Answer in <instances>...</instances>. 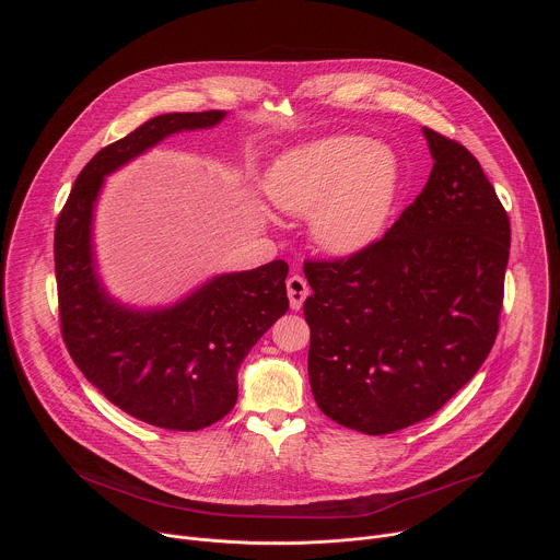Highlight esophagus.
<instances>
[{"instance_id":"esophagus-1","label":"esophagus","mask_w":560,"mask_h":560,"mask_svg":"<svg viewBox=\"0 0 560 560\" xmlns=\"http://www.w3.org/2000/svg\"><path fill=\"white\" fill-rule=\"evenodd\" d=\"M285 288H288L290 307H292V310H301L303 301H305V299H307V294H310V285H307V281H305L303 277L294 275V277H290V279L285 281Z\"/></svg>"}]
</instances>
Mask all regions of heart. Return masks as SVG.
I'll return each mask as SVG.
<instances>
[{"instance_id": "heart-1", "label": "heart", "mask_w": 560, "mask_h": 560, "mask_svg": "<svg viewBox=\"0 0 560 560\" xmlns=\"http://www.w3.org/2000/svg\"><path fill=\"white\" fill-rule=\"evenodd\" d=\"M401 188L392 148L359 135H330L283 152L266 179L270 201L307 217L312 242L332 257H354L383 236Z\"/></svg>"}]
</instances>
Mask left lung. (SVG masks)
Segmentation results:
<instances>
[{
	"mask_svg": "<svg viewBox=\"0 0 560 560\" xmlns=\"http://www.w3.org/2000/svg\"><path fill=\"white\" fill-rule=\"evenodd\" d=\"M423 135L430 179L383 238L354 257L303 266L314 401L372 436L441 410L499 332L508 212L465 145Z\"/></svg>",
	"mask_w": 560,
	"mask_h": 560,
	"instance_id": "8db88e82",
	"label": "left lung"
}]
</instances>
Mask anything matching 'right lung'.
I'll list each match as a JSON object with an SVG mask.
<instances>
[{
	"instance_id": "add662e5",
	"label": "right lung",
	"mask_w": 560,
	"mask_h": 560,
	"mask_svg": "<svg viewBox=\"0 0 560 560\" xmlns=\"http://www.w3.org/2000/svg\"><path fill=\"white\" fill-rule=\"evenodd\" d=\"M228 113H168L102 148L79 173L55 228L63 343L84 376L126 415L179 432L223 419L236 404V372L288 312V264L217 275L166 307H130L97 275L93 217L104 179L159 141L212 128Z\"/></svg>"
}]
</instances>
